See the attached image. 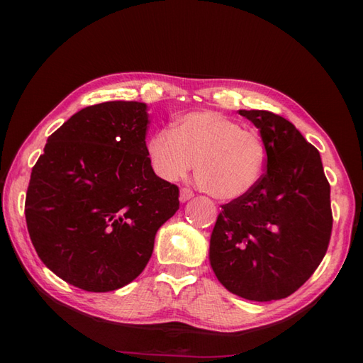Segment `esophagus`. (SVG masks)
Wrapping results in <instances>:
<instances>
[{"label":"esophagus","instance_id":"obj_1","mask_svg":"<svg viewBox=\"0 0 363 363\" xmlns=\"http://www.w3.org/2000/svg\"><path fill=\"white\" fill-rule=\"evenodd\" d=\"M194 196H195L194 191H191L190 189H182L181 190V195H179V199H181V203H187L189 199H191Z\"/></svg>","mask_w":363,"mask_h":363}]
</instances>
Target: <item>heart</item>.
Here are the masks:
<instances>
[{
	"instance_id": "obj_1",
	"label": "heart",
	"mask_w": 363,
	"mask_h": 363,
	"mask_svg": "<svg viewBox=\"0 0 363 363\" xmlns=\"http://www.w3.org/2000/svg\"><path fill=\"white\" fill-rule=\"evenodd\" d=\"M146 150L164 181L181 179L195 165L199 186L225 201L248 195L264 177L268 160L260 134L213 111L182 115L174 130L154 133Z\"/></svg>"
}]
</instances>
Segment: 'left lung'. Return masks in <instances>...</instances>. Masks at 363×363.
Returning <instances> with one entry per match:
<instances>
[{"mask_svg":"<svg viewBox=\"0 0 363 363\" xmlns=\"http://www.w3.org/2000/svg\"><path fill=\"white\" fill-rule=\"evenodd\" d=\"M238 113L264 138L267 169L248 195L221 206L209 259L230 293L264 303L290 296L321 264L333 230L330 186L318 150L289 120Z\"/></svg>","mask_w":363,"mask_h":363,"instance_id":"left-lung-1","label":"left lung"}]
</instances>
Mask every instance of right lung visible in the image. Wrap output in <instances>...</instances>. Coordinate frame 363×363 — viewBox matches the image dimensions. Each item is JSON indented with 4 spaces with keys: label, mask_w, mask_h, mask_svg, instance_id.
<instances>
[{
    "label": "right lung",
    "mask_w": 363,
    "mask_h": 363,
    "mask_svg": "<svg viewBox=\"0 0 363 363\" xmlns=\"http://www.w3.org/2000/svg\"><path fill=\"white\" fill-rule=\"evenodd\" d=\"M145 103L89 106L48 137L30 173V242L54 274L86 291H112L140 274L159 228L179 209L146 150Z\"/></svg>",
    "instance_id": "obj_1"
}]
</instances>
